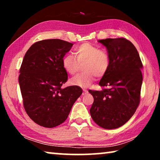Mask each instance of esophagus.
Masks as SVG:
<instances>
[{
    "label": "esophagus",
    "instance_id": "1",
    "mask_svg": "<svg viewBox=\"0 0 160 160\" xmlns=\"http://www.w3.org/2000/svg\"><path fill=\"white\" fill-rule=\"evenodd\" d=\"M88 92L87 90H85V89H83V93H82V95H85V94H86L87 93H88Z\"/></svg>",
    "mask_w": 160,
    "mask_h": 160
}]
</instances>
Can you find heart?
<instances>
[{"label":"heart","instance_id":"1","mask_svg":"<svg viewBox=\"0 0 160 160\" xmlns=\"http://www.w3.org/2000/svg\"><path fill=\"white\" fill-rule=\"evenodd\" d=\"M75 56L66 54L62 58V66L69 74H74L78 62H83L85 71L70 78V85L86 88L93 82L95 78L102 77L108 71L110 66V58L108 53L91 43L85 42L75 48Z\"/></svg>","mask_w":160,"mask_h":160}]
</instances>
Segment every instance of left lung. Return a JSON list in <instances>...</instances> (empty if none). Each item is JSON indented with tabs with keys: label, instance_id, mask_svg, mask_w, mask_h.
I'll return each mask as SVG.
<instances>
[{
	"label": "left lung",
	"instance_id": "left-lung-1",
	"mask_svg": "<svg viewBox=\"0 0 160 160\" xmlns=\"http://www.w3.org/2000/svg\"><path fill=\"white\" fill-rule=\"evenodd\" d=\"M98 42L107 48L110 66L99 83L107 88L89 90L94 97L90 112L97 125L114 129L125 124L138 107L142 64L136 48L126 39L109 38Z\"/></svg>",
	"mask_w": 160,
	"mask_h": 160
}]
</instances>
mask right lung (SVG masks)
I'll return each instance as SVG.
<instances>
[{
  "mask_svg": "<svg viewBox=\"0 0 160 160\" xmlns=\"http://www.w3.org/2000/svg\"><path fill=\"white\" fill-rule=\"evenodd\" d=\"M72 45L57 39L37 42L27 51L21 65L19 84L24 108L32 121L45 128L63 123L82 93L78 86L61 88L68 80L62 58Z\"/></svg>",
  "mask_w": 160,
  "mask_h": 160,
  "instance_id": "1",
  "label": "right lung"
}]
</instances>
